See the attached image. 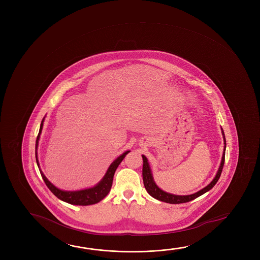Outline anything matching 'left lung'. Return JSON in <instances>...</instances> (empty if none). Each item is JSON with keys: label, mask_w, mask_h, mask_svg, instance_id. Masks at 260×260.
I'll use <instances>...</instances> for the list:
<instances>
[{"label": "left lung", "mask_w": 260, "mask_h": 260, "mask_svg": "<svg viewBox=\"0 0 260 260\" xmlns=\"http://www.w3.org/2000/svg\"><path fill=\"white\" fill-rule=\"evenodd\" d=\"M222 135H223V138H224V143L225 144V134H224L223 131H222ZM225 149H224V152H223V156H222L221 164H220V167L218 169L216 177L214 178V179L210 182V184H209L207 187H204L203 189H201L200 191L194 193L192 195H187V196H178V195L170 194V193L163 191L159 187H157V185L154 182L153 178H152V175H151V171H150V169H149V163H148V159H147V157H145L144 155H142V158H143L142 177H143V183H144L145 188H146V190L148 191L149 195L153 197L154 199L160 200V201H163V202H166V203H170V204H180V203H186V202H188V201L195 200L198 197L203 195L206 192L209 191V189H211L216 185L217 180L220 178L222 170H223V167H224V163H225Z\"/></svg>", "instance_id": "obj_1"}]
</instances>
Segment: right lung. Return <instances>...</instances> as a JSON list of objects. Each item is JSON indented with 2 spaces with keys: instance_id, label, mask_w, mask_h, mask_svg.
Wrapping results in <instances>:
<instances>
[{
  "instance_id": "obj_1",
  "label": "right lung",
  "mask_w": 260,
  "mask_h": 260,
  "mask_svg": "<svg viewBox=\"0 0 260 260\" xmlns=\"http://www.w3.org/2000/svg\"><path fill=\"white\" fill-rule=\"evenodd\" d=\"M43 118L40 127V132H39L37 140H36V144H35V157H36V162L39 167L38 157H37V148H38V142L40 140V135L42 133L43 126ZM129 151L124 152L122 155H120L117 159L111 163V166L108 169L106 174L104 176V178L102 179V181L100 183L97 184L95 187L83 189V190H79V191H63L60 190L59 188L54 187L52 184L48 180L47 178L43 175L42 171L40 170L41 175L43 177L44 182L46 184V186L49 187V189L51 190L58 199H60L62 201L67 202L69 204L79 205V206H88V205L95 204L98 203L101 200H103L105 197L108 195V193L111 190V186H112V181H113V176L115 173L117 168L120 164V162L123 160L125 156L128 153Z\"/></svg>"
}]
</instances>
